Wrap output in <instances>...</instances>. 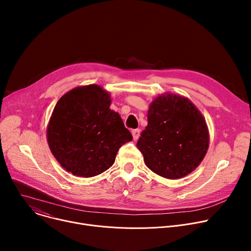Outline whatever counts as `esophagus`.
Instances as JSON below:
<instances>
[{
	"label": "esophagus",
	"mask_w": 251,
	"mask_h": 251,
	"mask_svg": "<svg viewBox=\"0 0 251 251\" xmlns=\"http://www.w3.org/2000/svg\"><path fill=\"white\" fill-rule=\"evenodd\" d=\"M132 135H133V138L134 140H137L140 136V129H134L132 130Z\"/></svg>",
	"instance_id": "34e87169"
}]
</instances>
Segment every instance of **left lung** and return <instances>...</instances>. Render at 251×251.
<instances>
[{"instance_id": "left-lung-1", "label": "left lung", "mask_w": 251, "mask_h": 251, "mask_svg": "<svg viewBox=\"0 0 251 251\" xmlns=\"http://www.w3.org/2000/svg\"><path fill=\"white\" fill-rule=\"evenodd\" d=\"M208 143L205 120L191 100L166 93L150 104L148 125L141 133L137 147L151 171L176 180L201 164Z\"/></svg>"}]
</instances>
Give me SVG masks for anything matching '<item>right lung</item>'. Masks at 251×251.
<instances>
[{"mask_svg": "<svg viewBox=\"0 0 251 251\" xmlns=\"http://www.w3.org/2000/svg\"><path fill=\"white\" fill-rule=\"evenodd\" d=\"M111 98L101 86H79L56 103L48 125L50 149L67 172L90 177L108 170L119 148L132 141Z\"/></svg>", "mask_w": 251, "mask_h": 251, "instance_id": "1", "label": "right lung"}]
</instances>
